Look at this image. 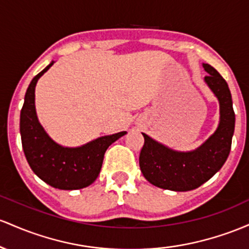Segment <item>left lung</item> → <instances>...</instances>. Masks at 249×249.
Wrapping results in <instances>:
<instances>
[{"label": "left lung", "instance_id": "obj_1", "mask_svg": "<svg viewBox=\"0 0 249 249\" xmlns=\"http://www.w3.org/2000/svg\"><path fill=\"white\" fill-rule=\"evenodd\" d=\"M202 66L208 72L205 82L219 100V125L205 143L192 152L173 150L142 133L144 144L140 153V168L146 180L159 188L175 192L197 188L219 172L230 155L235 127L230 88L216 69L208 63Z\"/></svg>", "mask_w": 249, "mask_h": 249}]
</instances>
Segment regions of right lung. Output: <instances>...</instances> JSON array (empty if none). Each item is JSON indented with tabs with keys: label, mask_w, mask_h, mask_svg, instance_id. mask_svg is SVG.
<instances>
[{
	"label": "right lung",
	"mask_w": 249,
	"mask_h": 249,
	"mask_svg": "<svg viewBox=\"0 0 249 249\" xmlns=\"http://www.w3.org/2000/svg\"><path fill=\"white\" fill-rule=\"evenodd\" d=\"M53 64L54 61L38 72L27 89L19 116L22 147L30 168L42 181L64 191L81 189L96 180L107 148L127 132L102 136L75 148L62 147L50 139L36 115L35 87Z\"/></svg>",
	"instance_id": "right-lung-1"
}]
</instances>
